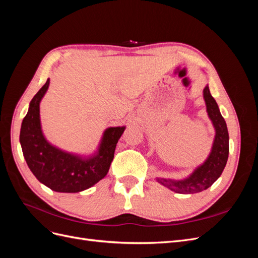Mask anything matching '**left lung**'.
Here are the masks:
<instances>
[{"label":"left lung","mask_w":258,"mask_h":258,"mask_svg":"<svg viewBox=\"0 0 258 258\" xmlns=\"http://www.w3.org/2000/svg\"><path fill=\"white\" fill-rule=\"evenodd\" d=\"M207 112L215 128V138L208 159L187 178L174 179L157 178V181L177 194H196L205 190L221 176L229 154V136L227 124L222 116L214 98L211 96L209 86L204 89Z\"/></svg>","instance_id":"1"}]
</instances>
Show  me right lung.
<instances>
[{"label": "right lung", "mask_w": 258, "mask_h": 258, "mask_svg": "<svg viewBox=\"0 0 258 258\" xmlns=\"http://www.w3.org/2000/svg\"><path fill=\"white\" fill-rule=\"evenodd\" d=\"M48 86L49 79L31 100L29 111L22 120L20 144L23 157L35 177L50 189L79 192L93 186L107 174L116 144L124 127L107 128L98 153L87 159L52 146L43 136L40 120V102Z\"/></svg>", "instance_id": "add662e5"}]
</instances>
